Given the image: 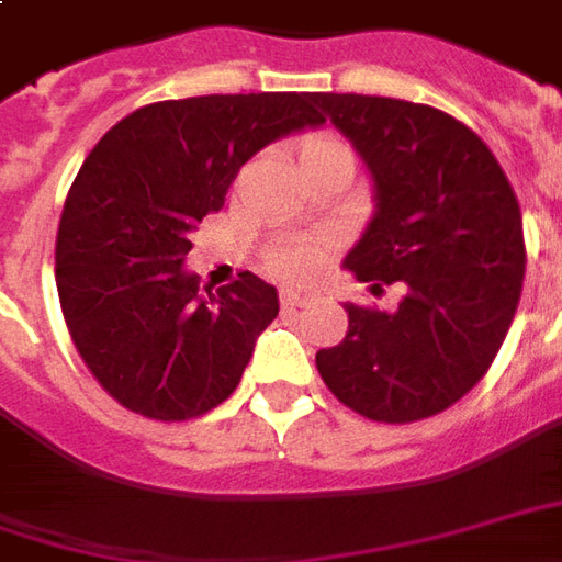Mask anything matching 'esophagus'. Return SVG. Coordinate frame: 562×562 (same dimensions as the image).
Segmentation results:
<instances>
[{"instance_id":"esophagus-1","label":"esophagus","mask_w":562,"mask_h":562,"mask_svg":"<svg viewBox=\"0 0 562 562\" xmlns=\"http://www.w3.org/2000/svg\"><path fill=\"white\" fill-rule=\"evenodd\" d=\"M280 301L285 310L307 307V304H313V301H316V292H313V289H282Z\"/></svg>"}]
</instances>
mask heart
Instances as JSON below:
<instances>
[{"instance_id": "heart-1", "label": "heart", "mask_w": 562, "mask_h": 562, "mask_svg": "<svg viewBox=\"0 0 562 562\" xmlns=\"http://www.w3.org/2000/svg\"><path fill=\"white\" fill-rule=\"evenodd\" d=\"M335 158H349L347 145L335 143V139H310L301 151V164H313V160H335ZM322 261V252L316 246H292V249H282L273 258V268L280 270L282 277H307L316 270Z\"/></svg>"}]
</instances>
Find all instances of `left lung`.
<instances>
[{
    "mask_svg": "<svg viewBox=\"0 0 562 562\" xmlns=\"http://www.w3.org/2000/svg\"><path fill=\"white\" fill-rule=\"evenodd\" d=\"M307 100L347 136L374 188V215L344 270L404 285L392 313L347 304V337L319 349L316 368L340 402L376 423L441 414L486 374L520 301L517 198L481 136L431 105L362 93Z\"/></svg>",
    "mask_w": 562,
    "mask_h": 562,
    "instance_id": "8db88e82",
    "label": "left lung"
}]
</instances>
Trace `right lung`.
<instances>
[{
	"mask_svg": "<svg viewBox=\"0 0 562 562\" xmlns=\"http://www.w3.org/2000/svg\"><path fill=\"white\" fill-rule=\"evenodd\" d=\"M319 124L307 93H213L143 105L93 145L63 206L57 292L90 374L127 411L191 419L237 390L280 294L249 270L200 289L188 237L255 151Z\"/></svg>",
	"mask_w": 562,
	"mask_h": 562,
	"instance_id": "right-lung-1",
	"label": "right lung"
}]
</instances>
